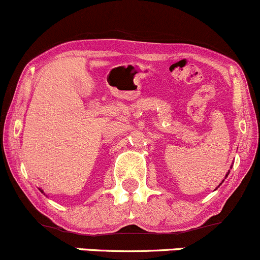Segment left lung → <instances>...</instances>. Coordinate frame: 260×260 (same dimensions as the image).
<instances>
[{"mask_svg":"<svg viewBox=\"0 0 260 260\" xmlns=\"http://www.w3.org/2000/svg\"><path fill=\"white\" fill-rule=\"evenodd\" d=\"M231 168H232V167H231ZM229 173H230V171H229ZM229 173H227V174H226V177H227V176H229ZM222 182H223V180H222ZM222 182H221V183H220V185H221V184H222ZM220 185H218V186H220Z\"/></svg>","mask_w":260,"mask_h":260,"instance_id":"8db88e82","label":"left lung"}]
</instances>
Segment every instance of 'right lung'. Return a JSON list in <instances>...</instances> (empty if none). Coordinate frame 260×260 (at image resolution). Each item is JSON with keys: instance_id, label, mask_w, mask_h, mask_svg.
<instances>
[{"instance_id": "obj_1", "label": "right lung", "mask_w": 260, "mask_h": 260, "mask_svg": "<svg viewBox=\"0 0 260 260\" xmlns=\"http://www.w3.org/2000/svg\"><path fill=\"white\" fill-rule=\"evenodd\" d=\"M39 190H40V191H42V193H44V191H43V190H42V189H39Z\"/></svg>"}]
</instances>
